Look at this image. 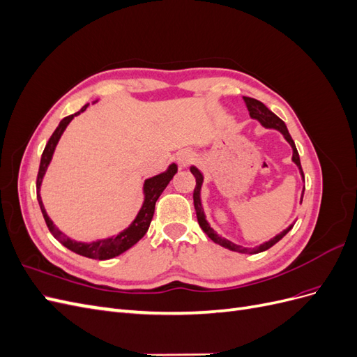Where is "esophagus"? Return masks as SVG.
Here are the masks:
<instances>
[{
    "label": "esophagus",
    "instance_id": "obj_1",
    "mask_svg": "<svg viewBox=\"0 0 357 357\" xmlns=\"http://www.w3.org/2000/svg\"><path fill=\"white\" fill-rule=\"evenodd\" d=\"M192 160H193V153L190 152V150H183V152H180L177 155V162L180 164V167L189 165Z\"/></svg>",
    "mask_w": 357,
    "mask_h": 357
}]
</instances>
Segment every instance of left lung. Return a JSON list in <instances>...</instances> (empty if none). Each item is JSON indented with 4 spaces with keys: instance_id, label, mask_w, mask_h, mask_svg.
<instances>
[{
    "instance_id": "8db88e82",
    "label": "left lung",
    "mask_w": 357,
    "mask_h": 357,
    "mask_svg": "<svg viewBox=\"0 0 357 357\" xmlns=\"http://www.w3.org/2000/svg\"><path fill=\"white\" fill-rule=\"evenodd\" d=\"M244 102L247 105L248 109V113H250V117L255 119V121H257L259 123H261L262 126L265 128H273V129H277L278 132H282L283 137L286 138V142L290 144L291 150H294V155H291V160L295 162L296 167L299 168V172L302 178H304V172H302V167H301V160H299V155H298V150H296V146H295V142L291 139L289 131H287V126L286 123L280 119L278 116H275L271 110L268 109V107L257 101L255 98H248V96H244ZM190 172L193 176H195L197 178V186H195V190H193V205H195V211H197V218H198V223L201 226V229L208 235V238L213 240L215 244H219L225 248H229V250L232 252H238V253H248V255H256V253H261V252H265L268 250L269 247H273L275 243H278L280 240L283 238V236L294 228V225H290L287 229H284L283 232H280L278 235H275L274 238H271L269 241L257 245V247H253V248H248V247H243V245H238V244H234L232 241L223 238V236H220L218 232H215L210 223L207 222V218H205V213H204V208H202V204H201V188H202V181H204V176L202 172L197 168V167H190ZM305 189V188H304ZM302 198H304V190H302V195H301V202H302Z\"/></svg>"
}]
</instances>
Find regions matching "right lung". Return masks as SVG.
<instances>
[{
	"instance_id": "right-lung-1",
	"label": "right lung",
	"mask_w": 357,
	"mask_h": 357,
	"mask_svg": "<svg viewBox=\"0 0 357 357\" xmlns=\"http://www.w3.org/2000/svg\"><path fill=\"white\" fill-rule=\"evenodd\" d=\"M96 101H93V104ZM88 105L89 104L83 105L80 112H77V113L63 117L62 121L59 122L58 128L55 129V132H53L52 137L49 138V142L45 147V152H43L41 160H40V168H38V176H37V199H38V204H40L43 218H45V220H46V225H47L50 234L55 236V238L62 245H66L67 248H70L71 252L77 253L80 256L91 257V259H98V261H107V259H112V257L122 255L123 252L128 250V248H131L134 244H137L146 235L149 226H150V222H152V219H153L155 204H156L158 198L160 197V193L164 192V189L168 186V183L171 181V178L176 176L177 165L171 164L167 171L160 172V174H158L155 177H150L144 181V186H143L144 201H143V205H142V208H139L138 214L135 215V219L132 220V223L129 225L126 229H123L122 232H119L117 235L109 236V238L96 240V241H92V243H82V241L71 240L70 236H67L66 234L61 232L56 228V226L53 225V222L50 220V218L46 213L45 205H43L40 189H41L43 178H45L47 167L50 164L53 152H55L61 135L63 134V131H66V128L68 126V123L73 121V119L88 109Z\"/></svg>"
}]
</instances>
